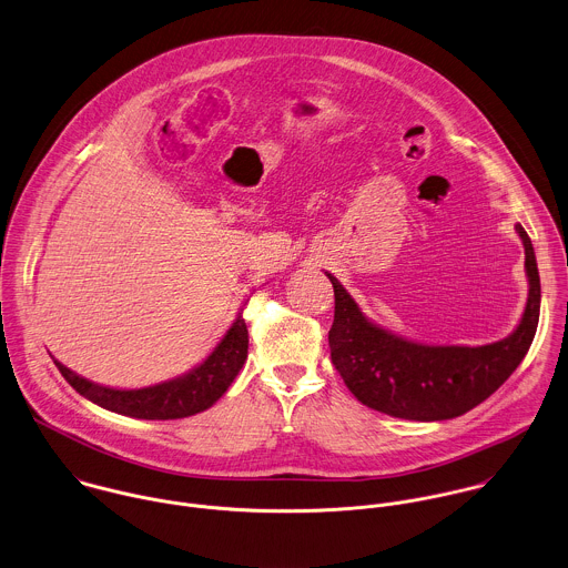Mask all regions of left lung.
<instances>
[{
	"instance_id": "1",
	"label": "left lung",
	"mask_w": 568,
	"mask_h": 568,
	"mask_svg": "<svg viewBox=\"0 0 568 568\" xmlns=\"http://www.w3.org/2000/svg\"><path fill=\"white\" fill-rule=\"evenodd\" d=\"M516 232L525 245L527 307L514 334L483 346H433L399 338L366 321L341 281L325 272L336 296L332 362L364 406L399 419L442 422L471 410L505 384L527 355L540 318L534 245L520 224Z\"/></svg>"
}]
</instances>
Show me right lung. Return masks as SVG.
<instances>
[{"label": "right lung", "instance_id": "add662e5", "mask_svg": "<svg viewBox=\"0 0 568 568\" xmlns=\"http://www.w3.org/2000/svg\"><path fill=\"white\" fill-rule=\"evenodd\" d=\"M247 357V327L239 314L224 341L193 371L182 377L133 390L94 384L54 359L68 384L85 399L118 415L138 419H182L211 408L224 393Z\"/></svg>", "mask_w": 568, "mask_h": 568}]
</instances>
